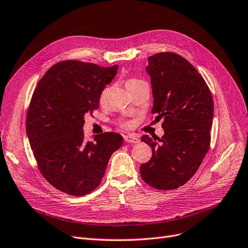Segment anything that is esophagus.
<instances>
[{
	"label": "esophagus",
	"instance_id": "1",
	"mask_svg": "<svg viewBox=\"0 0 248 248\" xmlns=\"http://www.w3.org/2000/svg\"><path fill=\"white\" fill-rule=\"evenodd\" d=\"M124 140L128 143H138L139 139L134 135H125Z\"/></svg>",
	"mask_w": 248,
	"mask_h": 248
}]
</instances>
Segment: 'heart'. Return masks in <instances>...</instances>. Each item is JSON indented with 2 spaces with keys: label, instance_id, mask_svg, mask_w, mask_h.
Wrapping results in <instances>:
<instances>
[{
  "label": "heart",
  "instance_id": "heart-1",
  "mask_svg": "<svg viewBox=\"0 0 248 248\" xmlns=\"http://www.w3.org/2000/svg\"><path fill=\"white\" fill-rule=\"evenodd\" d=\"M143 82H145V81L142 80V79H140V78H128V79L125 81V87H126L127 90H129V89L134 88V87H136V86H138V85L143 84ZM102 99H103V96H102ZM124 126L128 127L129 124H128V123H124Z\"/></svg>",
  "mask_w": 248,
  "mask_h": 248
}]
</instances>
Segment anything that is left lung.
<instances>
[{"instance_id": "8db88e82", "label": "left lung", "mask_w": 248, "mask_h": 248, "mask_svg": "<svg viewBox=\"0 0 248 248\" xmlns=\"http://www.w3.org/2000/svg\"><path fill=\"white\" fill-rule=\"evenodd\" d=\"M155 119L164 120L161 138L143 135L152 157L140 166L141 178L158 190H173L196 173L210 147L214 105L198 70L183 56L160 52L148 57Z\"/></svg>"}]
</instances>
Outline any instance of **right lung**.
I'll use <instances>...</instances> for the list:
<instances>
[{"instance_id": "1", "label": "right lung", "mask_w": 248, "mask_h": 248, "mask_svg": "<svg viewBox=\"0 0 248 248\" xmlns=\"http://www.w3.org/2000/svg\"><path fill=\"white\" fill-rule=\"evenodd\" d=\"M118 65L62 62L39 80L30 102L26 133L40 172L57 190L84 196L100 185L123 137L106 132L86 141L85 115L98 109Z\"/></svg>"}]
</instances>
